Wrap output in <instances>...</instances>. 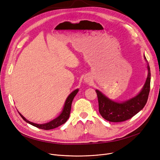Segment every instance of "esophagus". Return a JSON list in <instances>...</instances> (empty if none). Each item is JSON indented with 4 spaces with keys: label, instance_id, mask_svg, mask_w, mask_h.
Listing matches in <instances>:
<instances>
[{
    "label": "esophagus",
    "instance_id": "obj_1",
    "mask_svg": "<svg viewBox=\"0 0 160 160\" xmlns=\"http://www.w3.org/2000/svg\"><path fill=\"white\" fill-rule=\"evenodd\" d=\"M84 81L86 82H90V80H91V77L89 75H86V76H85V77H84Z\"/></svg>",
    "mask_w": 160,
    "mask_h": 160
}]
</instances>
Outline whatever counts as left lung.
<instances>
[{
	"mask_svg": "<svg viewBox=\"0 0 160 160\" xmlns=\"http://www.w3.org/2000/svg\"><path fill=\"white\" fill-rule=\"evenodd\" d=\"M144 58L147 64L148 77L143 88L136 97L119 103L109 99L100 91L96 89L98 101V110L104 119L113 122L125 121L136 115L145 106L150 88V70L145 55Z\"/></svg>",
	"mask_w": 160,
	"mask_h": 160,
	"instance_id": "left-lung-1",
	"label": "left lung"
}]
</instances>
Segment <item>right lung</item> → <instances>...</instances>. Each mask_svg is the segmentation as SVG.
<instances>
[{"label":"right lung","mask_w":160,"mask_h":160,"mask_svg":"<svg viewBox=\"0 0 160 160\" xmlns=\"http://www.w3.org/2000/svg\"><path fill=\"white\" fill-rule=\"evenodd\" d=\"M78 92V89H75L74 91H73L72 92V93L68 96V97H67L66 99V101L65 102V106L63 107V111L61 113V114L58 117H56V119H54V120H52L51 121H50L49 122H47L45 124H41L33 123V122H32L25 119L20 113H19L20 114L21 117H22L24 121H26L27 122L30 124L31 125L33 126V127H36L38 128H40L42 130H45L54 129L55 128L60 127V126H61L62 124H64L67 121V119H69L70 113H71V104H72V100L74 98V97L76 96V95L77 94Z\"/></svg>","instance_id":"obj_1"}]
</instances>
